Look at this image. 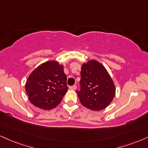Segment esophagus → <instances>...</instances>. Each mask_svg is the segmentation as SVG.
Instances as JSON below:
<instances>
[{
  "label": "esophagus",
  "instance_id": "obj_1",
  "mask_svg": "<svg viewBox=\"0 0 148 148\" xmlns=\"http://www.w3.org/2000/svg\"><path fill=\"white\" fill-rule=\"evenodd\" d=\"M69 88L70 89V90H76V85H72V86H69Z\"/></svg>",
  "mask_w": 148,
  "mask_h": 148
}]
</instances>
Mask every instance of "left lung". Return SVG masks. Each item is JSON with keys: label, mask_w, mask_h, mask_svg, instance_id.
I'll use <instances>...</instances> for the list:
<instances>
[{"label": "left lung", "mask_w": 148, "mask_h": 148, "mask_svg": "<svg viewBox=\"0 0 148 148\" xmlns=\"http://www.w3.org/2000/svg\"><path fill=\"white\" fill-rule=\"evenodd\" d=\"M81 76V88L76 92L81 104L94 111L109 106L114 97L116 90L106 68L96 60H90L82 65Z\"/></svg>", "instance_id": "1"}]
</instances>
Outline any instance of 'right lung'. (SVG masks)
Here are the masks:
<instances>
[{"mask_svg":"<svg viewBox=\"0 0 148 148\" xmlns=\"http://www.w3.org/2000/svg\"><path fill=\"white\" fill-rule=\"evenodd\" d=\"M67 90L63 65L54 60L39 65L32 72L25 84L30 102L43 110H51L58 106Z\"/></svg>","mask_w":148,"mask_h":148,"instance_id":"add662e5","label":"right lung"}]
</instances>
